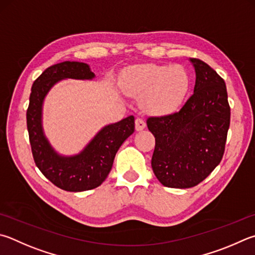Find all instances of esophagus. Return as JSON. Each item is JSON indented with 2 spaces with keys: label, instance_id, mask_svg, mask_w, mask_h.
<instances>
[{
  "label": "esophagus",
  "instance_id": "obj_1",
  "mask_svg": "<svg viewBox=\"0 0 255 255\" xmlns=\"http://www.w3.org/2000/svg\"><path fill=\"white\" fill-rule=\"evenodd\" d=\"M135 127H136V130L137 131H140V130H142V129H145L146 123L143 122L141 118H136V120H135Z\"/></svg>",
  "mask_w": 255,
  "mask_h": 255
}]
</instances>
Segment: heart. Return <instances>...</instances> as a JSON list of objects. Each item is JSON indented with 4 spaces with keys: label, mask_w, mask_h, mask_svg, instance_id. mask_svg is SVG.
<instances>
[{
    "label": "heart",
    "mask_w": 255,
    "mask_h": 255,
    "mask_svg": "<svg viewBox=\"0 0 255 255\" xmlns=\"http://www.w3.org/2000/svg\"><path fill=\"white\" fill-rule=\"evenodd\" d=\"M120 86L125 94L141 98L147 113L167 115L177 109L188 90V75L182 66L137 64L123 73Z\"/></svg>",
    "instance_id": "obj_1"
}]
</instances>
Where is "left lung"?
<instances>
[{
  "label": "left lung",
  "mask_w": 255,
  "mask_h": 255,
  "mask_svg": "<svg viewBox=\"0 0 255 255\" xmlns=\"http://www.w3.org/2000/svg\"><path fill=\"white\" fill-rule=\"evenodd\" d=\"M195 70L193 95L179 112L147 119L156 145L151 167L166 187L200 184L221 163L231 110L224 80L207 63L189 59Z\"/></svg>",
  "instance_id": "left-lung-1"
}]
</instances>
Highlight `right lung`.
Returning a JSON list of instances; mask_svg holds the SVG:
<instances>
[{
    "label": "right lung",
    "instance_id": "1",
    "mask_svg": "<svg viewBox=\"0 0 255 255\" xmlns=\"http://www.w3.org/2000/svg\"><path fill=\"white\" fill-rule=\"evenodd\" d=\"M95 78L89 64L64 61L45 69L31 88L26 125L35 165L51 183L68 192L89 191L100 186L112 170L116 152L135 131V118L129 116L118 123L106 125L78 154L62 155L52 147L42 125L45 97L62 80Z\"/></svg>",
    "mask_w": 255,
    "mask_h": 255
}]
</instances>
